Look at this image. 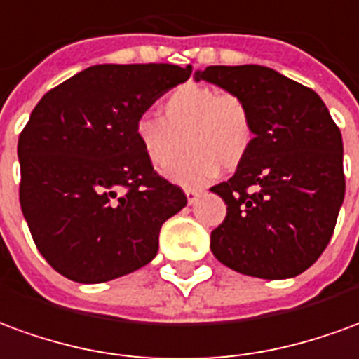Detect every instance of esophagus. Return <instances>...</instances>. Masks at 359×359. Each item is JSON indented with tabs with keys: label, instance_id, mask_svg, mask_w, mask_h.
Segmentation results:
<instances>
[{
	"label": "esophagus",
	"instance_id": "1",
	"mask_svg": "<svg viewBox=\"0 0 359 359\" xmlns=\"http://www.w3.org/2000/svg\"><path fill=\"white\" fill-rule=\"evenodd\" d=\"M201 193H203V191H199V189H185V197H187V203H189V205H193L195 201L199 199Z\"/></svg>",
	"mask_w": 359,
	"mask_h": 359
}]
</instances>
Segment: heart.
I'll return each mask as SVG.
<instances>
[{
  "label": "heart",
  "mask_w": 359,
  "mask_h": 359,
  "mask_svg": "<svg viewBox=\"0 0 359 359\" xmlns=\"http://www.w3.org/2000/svg\"><path fill=\"white\" fill-rule=\"evenodd\" d=\"M135 141L154 170H170V180L184 187H199L220 166L233 170L248 156L255 137L248 102L233 93L199 83L174 88L162 100V118L143 114L135 121Z\"/></svg>",
  "instance_id": "1"
}]
</instances>
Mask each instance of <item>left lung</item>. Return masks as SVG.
I'll return each mask as SVG.
<instances>
[{"label":"left lung","instance_id":"8db88e82","mask_svg":"<svg viewBox=\"0 0 359 359\" xmlns=\"http://www.w3.org/2000/svg\"><path fill=\"white\" fill-rule=\"evenodd\" d=\"M248 102L255 127L236 174L210 191L228 212L210 233L212 255L265 280L294 278L319 259L337 226L346 182L342 135L319 94L263 65L195 71Z\"/></svg>","mask_w":359,"mask_h":359}]
</instances>
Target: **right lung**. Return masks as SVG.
I'll return each instance as SVG.
<instances>
[{"label": "right lung", "mask_w": 359, "mask_h": 359, "mask_svg": "<svg viewBox=\"0 0 359 359\" xmlns=\"http://www.w3.org/2000/svg\"><path fill=\"white\" fill-rule=\"evenodd\" d=\"M191 65H93L42 96L19 137V199L32 240L69 280L98 284L158 253L160 228L187 205L135 141V121Z\"/></svg>", "instance_id": "right-lung-1"}]
</instances>
